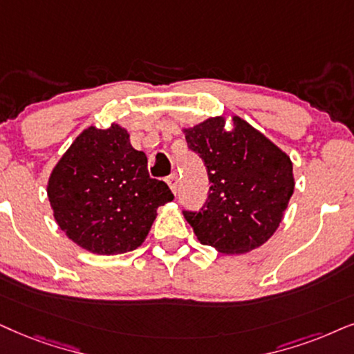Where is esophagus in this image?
<instances>
[{
	"mask_svg": "<svg viewBox=\"0 0 354 354\" xmlns=\"http://www.w3.org/2000/svg\"><path fill=\"white\" fill-rule=\"evenodd\" d=\"M167 183H168L169 189L173 191V194H176V192H178V186H180V178H178V174H176V173L169 174V176L167 178Z\"/></svg>",
	"mask_w": 354,
	"mask_h": 354,
	"instance_id": "1",
	"label": "esophagus"
}]
</instances>
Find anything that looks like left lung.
I'll list each match as a JSON object with an SVG mask.
<instances>
[{"mask_svg":"<svg viewBox=\"0 0 354 354\" xmlns=\"http://www.w3.org/2000/svg\"><path fill=\"white\" fill-rule=\"evenodd\" d=\"M185 133L210 185L203 207L185 210L198 240L227 254L261 247L279 227L294 192L289 156L236 115L230 131L223 118H210Z\"/></svg>","mask_w":354,"mask_h":354,"instance_id":"1","label":"left lung"}]
</instances>
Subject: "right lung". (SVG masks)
Segmentation results:
<instances>
[{
    "mask_svg": "<svg viewBox=\"0 0 354 354\" xmlns=\"http://www.w3.org/2000/svg\"><path fill=\"white\" fill-rule=\"evenodd\" d=\"M47 194L58 227L97 254L140 247L156 209L174 198L167 183L150 178L145 153L118 124L84 129L53 168Z\"/></svg>",
    "mask_w": 354,
    "mask_h": 354,
    "instance_id": "add662e5",
    "label": "right lung"
}]
</instances>
